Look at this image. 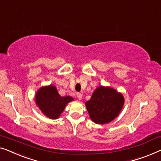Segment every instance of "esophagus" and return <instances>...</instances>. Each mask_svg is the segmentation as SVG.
<instances>
[{"label": "esophagus", "mask_w": 161, "mask_h": 161, "mask_svg": "<svg viewBox=\"0 0 161 161\" xmlns=\"http://www.w3.org/2000/svg\"><path fill=\"white\" fill-rule=\"evenodd\" d=\"M77 97H78V100H81L83 97V94H81V93H78V94H77Z\"/></svg>", "instance_id": "34e87169"}]
</instances>
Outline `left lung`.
<instances>
[{
  "mask_svg": "<svg viewBox=\"0 0 161 161\" xmlns=\"http://www.w3.org/2000/svg\"><path fill=\"white\" fill-rule=\"evenodd\" d=\"M124 101L123 95L115 88L99 86L85 104L93 122L97 124H106L119 115Z\"/></svg>",
  "mask_w": 161,
  "mask_h": 161,
  "instance_id": "left-lung-1",
  "label": "left lung"
}]
</instances>
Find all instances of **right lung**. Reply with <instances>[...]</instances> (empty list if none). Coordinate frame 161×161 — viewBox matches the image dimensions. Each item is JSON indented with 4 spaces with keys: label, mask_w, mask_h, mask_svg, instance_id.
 I'll return each instance as SVG.
<instances>
[{
    "label": "right lung",
    "mask_w": 161,
    "mask_h": 161,
    "mask_svg": "<svg viewBox=\"0 0 161 161\" xmlns=\"http://www.w3.org/2000/svg\"><path fill=\"white\" fill-rule=\"evenodd\" d=\"M36 105L41 113L50 119H57L60 117L67 104L73 98L69 96H60L55 86H43L37 91L35 96Z\"/></svg>",
    "instance_id": "1"
}]
</instances>
